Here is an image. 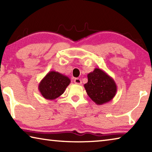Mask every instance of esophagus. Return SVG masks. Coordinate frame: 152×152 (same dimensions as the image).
<instances>
[{
    "instance_id": "obj_1",
    "label": "esophagus",
    "mask_w": 152,
    "mask_h": 152,
    "mask_svg": "<svg viewBox=\"0 0 152 152\" xmlns=\"http://www.w3.org/2000/svg\"><path fill=\"white\" fill-rule=\"evenodd\" d=\"M74 82L76 84H82V81L80 78H75L74 80Z\"/></svg>"
}]
</instances>
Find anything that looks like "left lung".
<instances>
[{
    "mask_svg": "<svg viewBox=\"0 0 152 152\" xmlns=\"http://www.w3.org/2000/svg\"><path fill=\"white\" fill-rule=\"evenodd\" d=\"M88 82L84 88L88 96L98 105L109 102L117 92L116 83L112 77L100 68L88 74Z\"/></svg>",
    "mask_w": 152,
    "mask_h": 152,
    "instance_id": "1",
    "label": "left lung"
}]
</instances>
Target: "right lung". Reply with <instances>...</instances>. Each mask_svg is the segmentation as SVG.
Here are the masks:
<instances>
[{
  "instance_id": "obj_1",
  "label": "right lung",
  "mask_w": 152,
  "mask_h": 152,
  "mask_svg": "<svg viewBox=\"0 0 152 152\" xmlns=\"http://www.w3.org/2000/svg\"><path fill=\"white\" fill-rule=\"evenodd\" d=\"M70 83L68 76L58 72L50 71L39 82L38 88L44 99L54 100L62 94Z\"/></svg>"
}]
</instances>
